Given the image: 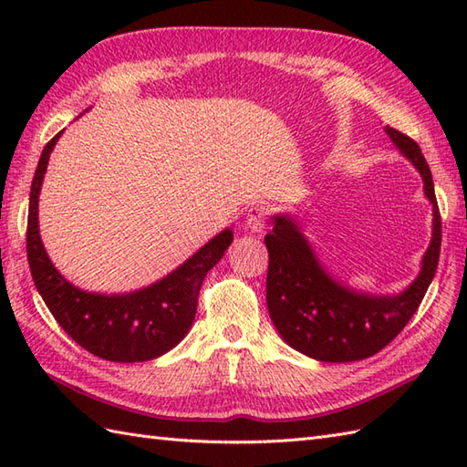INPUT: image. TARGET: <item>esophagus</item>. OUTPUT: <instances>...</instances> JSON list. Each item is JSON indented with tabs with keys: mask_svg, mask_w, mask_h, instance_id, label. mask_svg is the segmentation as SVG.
<instances>
[{
	"mask_svg": "<svg viewBox=\"0 0 467 467\" xmlns=\"http://www.w3.org/2000/svg\"><path fill=\"white\" fill-rule=\"evenodd\" d=\"M266 218H269V208L263 204H254L251 211L246 213V228H251L253 233H261L266 224Z\"/></svg>",
	"mask_w": 467,
	"mask_h": 467,
	"instance_id": "34e87169",
	"label": "esophagus"
}]
</instances>
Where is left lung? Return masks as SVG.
<instances>
[{"instance_id": "1", "label": "left lung", "mask_w": 467, "mask_h": 467, "mask_svg": "<svg viewBox=\"0 0 467 467\" xmlns=\"http://www.w3.org/2000/svg\"><path fill=\"white\" fill-rule=\"evenodd\" d=\"M385 132L423 176L433 202V236L418 279L398 296H367L337 285L317 263L305 236L291 218L276 216L265 236L269 249L266 306L283 339L293 349L327 363L367 359L398 337L418 311L440 263L441 214L433 178L420 144L395 128Z\"/></svg>"}]
</instances>
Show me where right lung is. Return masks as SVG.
<instances>
[{"mask_svg": "<svg viewBox=\"0 0 467 467\" xmlns=\"http://www.w3.org/2000/svg\"><path fill=\"white\" fill-rule=\"evenodd\" d=\"M57 132L44 148L29 192L26 249L36 289L54 319L86 351L108 361H150L171 351L191 329L206 273L223 259L233 233L223 231L162 281L130 295H94L76 289L49 263L37 231V194Z\"/></svg>", "mask_w": 467, "mask_h": 467, "instance_id": "1", "label": "right lung"}]
</instances>
